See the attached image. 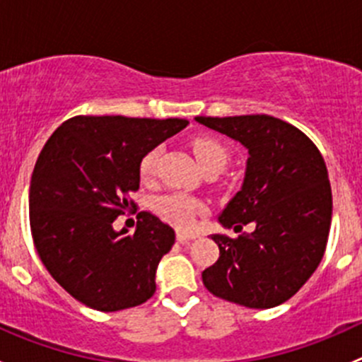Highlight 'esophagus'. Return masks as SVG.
<instances>
[{
    "mask_svg": "<svg viewBox=\"0 0 362 362\" xmlns=\"http://www.w3.org/2000/svg\"><path fill=\"white\" fill-rule=\"evenodd\" d=\"M196 233H185V231H178L177 233V240L180 243H187V242H191V240H194L196 238Z\"/></svg>",
    "mask_w": 362,
    "mask_h": 362,
    "instance_id": "esophagus-1",
    "label": "esophagus"
}]
</instances>
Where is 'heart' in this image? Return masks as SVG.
Wrapping results in <instances>:
<instances>
[{"instance_id": "b5f03b06", "label": "heart", "mask_w": 362, "mask_h": 362, "mask_svg": "<svg viewBox=\"0 0 362 362\" xmlns=\"http://www.w3.org/2000/svg\"><path fill=\"white\" fill-rule=\"evenodd\" d=\"M192 154L203 171L210 170V168H224L228 163V152L226 148L218 144L217 140L210 136H198L191 141ZM160 148H151L147 154L140 160V175L141 178L148 180L156 171V163H158ZM154 210L159 217L164 221L171 222L173 226L182 229H187L194 224L196 215L203 211V204L196 199L187 198L184 194H170L163 196V198L156 199Z\"/></svg>"}]
</instances>
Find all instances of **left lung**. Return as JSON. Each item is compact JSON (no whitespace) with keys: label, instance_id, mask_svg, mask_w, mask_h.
<instances>
[{"label":"left lung","instance_id":"8db88e82","mask_svg":"<svg viewBox=\"0 0 362 362\" xmlns=\"http://www.w3.org/2000/svg\"><path fill=\"white\" fill-rule=\"evenodd\" d=\"M249 152L240 191L218 214L224 229L254 224L233 240L215 233L218 259L202 273L217 298L273 308L298 293L326 250L333 215L322 156L298 127L272 115L196 117Z\"/></svg>","mask_w":362,"mask_h":362}]
</instances>
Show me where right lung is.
Returning <instances> with one entry per match:
<instances>
[{
    "instance_id": "1",
    "label": "right lung",
    "mask_w": 362,
    "mask_h": 362,
    "mask_svg": "<svg viewBox=\"0 0 362 362\" xmlns=\"http://www.w3.org/2000/svg\"><path fill=\"white\" fill-rule=\"evenodd\" d=\"M185 119L78 115L61 124L36 159L29 222L52 279L86 306L119 312L156 293V273L175 231L141 211L134 235L113 221L140 189V160Z\"/></svg>"
}]
</instances>
